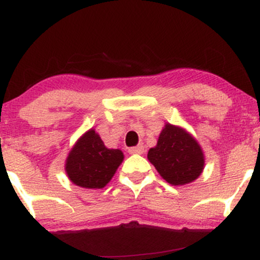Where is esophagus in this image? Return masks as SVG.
<instances>
[{
    "label": "esophagus",
    "mask_w": 260,
    "mask_h": 260,
    "mask_svg": "<svg viewBox=\"0 0 260 260\" xmlns=\"http://www.w3.org/2000/svg\"><path fill=\"white\" fill-rule=\"evenodd\" d=\"M129 154H143L144 153V147L143 145H137V147H132L128 149Z\"/></svg>",
    "instance_id": "esophagus-1"
}]
</instances>
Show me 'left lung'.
Wrapping results in <instances>:
<instances>
[{
  "mask_svg": "<svg viewBox=\"0 0 260 260\" xmlns=\"http://www.w3.org/2000/svg\"><path fill=\"white\" fill-rule=\"evenodd\" d=\"M148 159L172 186L190 183L202 174L204 155L197 140L180 127L166 124Z\"/></svg>",
  "mask_w": 260,
  "mask_h": 260,
  "instance_id": "1",
  "label": "left lung"
}]
</instances>
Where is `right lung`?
Returning <instances> with one entry per match:
<instances>
[{"instance_id": "right-lung-1", "label": "right lung", "mask_w": 260, "mask_h": 260, "mask_svg": "<svg viewBox=\"0 0 260 260\" xmlns=\"http://www.w3.org/2000/svg\"><path fill=\"white\" fill-rule=\"evenodd\" d=\"M123 160L118 149H107L99 134L88 131L74 145L66 162L68 177L83 188H103Z\"/></svg>"}]
</instances>
